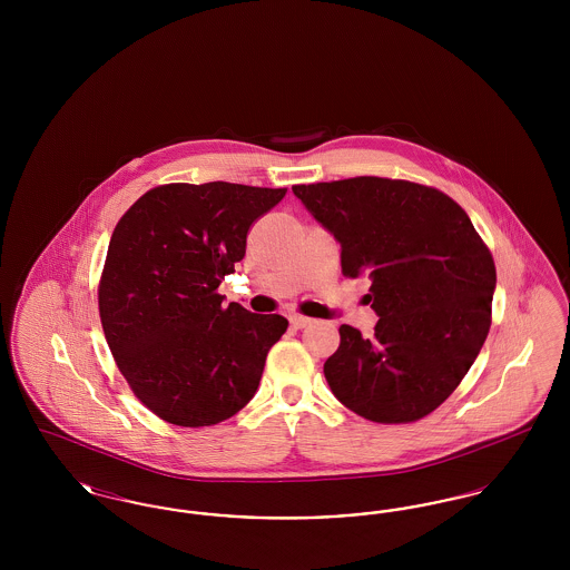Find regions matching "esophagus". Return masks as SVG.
Returning <instances> with one entry per match:
<instances>
[{"label":"esophagus","instance_id":"esophagus-1","mask_svg":"<svg viewBox=\"0 0 570 570\" xmlns=\"http://www.w3.org/2000/svg\"><path fill=\"white\" fill-rule=\"evenodd\" d=\"M288 321L295 328H305V326L312 325V318H305V316H298V314H293Z\"/></svg>","mask_w":570,"mask_h":570}]
</instances>
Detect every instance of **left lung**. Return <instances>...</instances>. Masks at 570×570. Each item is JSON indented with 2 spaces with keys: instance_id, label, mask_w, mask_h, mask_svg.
Instances as JSON below:
<instances>
[{
  "instance_id": "obj_1",
  "label": "left lung",
  "mask_w": 570,
  "mask_h": 570,
  "mask_svg": "<svg viewBox=\"0 0 570 570\" xmlns=\"http://www.w3.org/2000/svg\"><path fill=\"white\" fill-rule=\"evenodd\" d=\"M342 245V273L372 279V337L340 326L325 363L333 395L374 423L434 412L481 353L495 291L491 252L460 205L402 179L293 186Z\"/></svg>"
}]
</instances>
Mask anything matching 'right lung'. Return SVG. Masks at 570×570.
<instances>
[{"mask_svg": "<svg viewBox=\"0 0 570 570\" xmlns=\"http://www.w3.org/2000/svg\"><path fill=\"white\" fill-rule=\"evenodd\" d=\"M286 188L168 184L117 222L98 307L110 353L136 397L166 423L205 428L254 397L288 321L224 305L217 286L245 256L254 219Z\"/></svg>", "mask_w": 570, "mask_h": 570, "instance_id": "right-lung-1", "label": "right lung"}]
</instances>
